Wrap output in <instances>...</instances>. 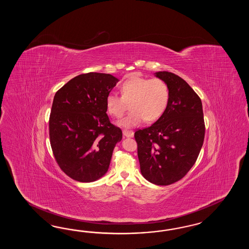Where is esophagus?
<instances>
[{"label": "esophagus", "mask_w": 249, "mask_h": 249, "mask_svg": "<svg viewBox=\"0 0 249 249\" xmlns=\"http://www.w3.org/2000/svg\"><path fill=\"white\" fill-rule=\"evenodd\" d=\"M122 133H123V135L127 137V138H132L134 136V132L132 130H128V129H123Z\"/></svg>", "instance_id": "esophagus-1"}]
</instances>
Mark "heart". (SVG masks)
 <instances>
[{"label": "heart", "instance_id": "heart-1", "mask_svg": "<svg viewBox=\"0 0 249 249\" xmlns=\"http://www.w3.org/2000/svg\"><path fill=\"white\" fill-rule=\"evenodd\" d=\"M121 96L108 94L106 98L107 113L114 118H121L130 103V112L119 121L123 128H131L159 120L167 108L170 100L168 84L160 78H149L133 75L120 87Z\"/></svg>", "mask_w": 249, "mask_h": 249}]
</instances>
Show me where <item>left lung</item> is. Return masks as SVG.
Here are the masks:
<instances>
[{
  "mask_svg": "<svg viewBox=\"0 0 249 249\" xmlns=\"http://www.w3.org/2000/svg\"><path fill=\"white\" fill-rule=\"evenodd\" d=\"M170 89L164 113L148 128L134 134L138 158L144 178L156 185H169L181 180L196 163L204 143L202 101L179 75L157 72Z\"/></svg>",
  "mask_w": 249,
  "mask_h": 249,
  "instance_id": "8db88e82",
  "label": "left lung"
}]
</instances>
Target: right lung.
Segmentation results:
<instances>
[{
  "label": "right lung",
  "instance_id": "add662e5",
  "mask_svg": "<svg viewBox=\"0 0 249 249\" xmlns=\"http://www.w3.org/2000/svg\"><path fill=\"white\" fill-rule=\"evenodd\" d=\"M119 79L90 72L77 75L53 97L49 137L61 170L73 180L90 182L108 170L122 131L110 123L106 98Z\"/></svg>",
  "mask_w": 249,
  "mask_h": 249
}]
</instances>
